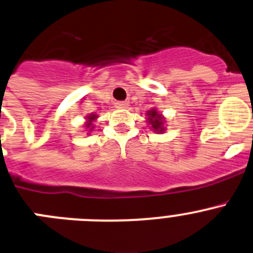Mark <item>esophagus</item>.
<instances>
[{"label":"esophagus","mask_w":253,"mask_h":253,"mask_svg":"<svg viewBox=\"0 0 253 253\" xmlns=\"http://www.w3.org/2000/svg\"><path fill=\"white\" fill-rule=\"evenodd\" d=\"M115 105H116L117 109H127L129 106V104L127 101H117Z\"/></svg>","instance_id":"obj_1"}]
</instances>
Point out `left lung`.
I'll list each match as a JSON object with an SVG mask.
<instances>
[{"instance_id":"8db88e82","label":"left lung","mask_w":253,"mask_h":253,"mask_svg":"<svg viewBox=\"0 0 253 253\" xmlns=\"http://www.w3.org/2000/svg\"><path fill=\"white\" fill-rule=\"evenodd\" d=\"M147 121L151 125L152 129L154 132H164L166 127H164V117L162 116V114H159L156 109L149 110L148 114H147Z\"/></svg>"}]
</instances>
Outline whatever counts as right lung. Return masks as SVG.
I'll list each match as a JSON object with an SVG mask.
<instances>
[{
  "instance_id": "1",
  "label": "right lung",
  "mask_w": 253,
  "mask_h": 253,
  "mask_svg": "<svg viewBox=\"0 0 253 253\" xmlns=\"http://www.w3.org/2000/svg\"><path fill=\"white\" fill-rule=\"evenodd\" d=\"M96 117H97L96 115L94 114H91L89 117H87V121L85 122V127H86V128H90L89 131H92V128H94V126H92V121H95Z\"/></svg>"
}]
</instances>
